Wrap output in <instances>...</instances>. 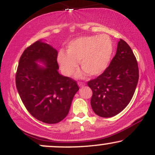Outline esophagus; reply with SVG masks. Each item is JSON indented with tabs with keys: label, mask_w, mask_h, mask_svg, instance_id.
I'll use <instances>...</instances> for the list:
<instances>
[{
	"label": "esophagus",
	"mask_w": 155,
	"mask_h": 155,
	"mask_svg": "<svg viewBox=\"0 0 155 155\" xmlns=\"http://www.w3.org/2000/svg\"><path fill=\"white\" fill-rule=\"evenodd\" d=\"M78 85H79V87H83V86H84L85 84L83 82H81V81H79V82H78Z\"/></svg>",
	"instance_id": "esophagus-1"
}]
</instances>
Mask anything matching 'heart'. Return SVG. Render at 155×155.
<instances>
[{
    "instance_id": "heart-1",
    "label": "heart",
    "mask_w": 155,
    "mask_h": 155,
    "mask_svg": "<svg viewBox=\"0 0 155 155\" xmlns=\"http://www.w3.org/2000/svg\"><path fill=\"white\" fill-rule=\"evenodd\" d=\"M113 43L107 35L81 37L68 44L67 52L60 51L58 54V62L61 71L65 76H71L80 63L82 72L77 76L81 77L90 74L98 76L107 68L112 54Z\"/></svg>"
}]
</instances>
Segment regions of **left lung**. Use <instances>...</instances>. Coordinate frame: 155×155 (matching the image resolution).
I'll list each match as a JSON object with an SVG mask.
<instances>
[{
    "label": "left lung",
    "mask_w": 155,
    "mask_h": 155,
    "mask_svg": "<svg viewBox=\"0 0 155 155\" xmlns=\"http://www.w3.org/2000/svg\"><path fill=\"white\" fill-rule=\"evenodd\" d=\"M138 77L136 57L128 44L120 39L108 67L87 82L92 91L90 104L93 111L105 118L120 113L130 102Z\"/></svg>",
    "instance_id": "1"
}]
</instances>
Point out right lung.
<instances>
[{"instance_id":"right-lung-1","label":"right lung","mask_w":155,"mask_h":155,"mask_svg":"<svg viewBox=\"0 0 155 155\" xmlns=\"http://www.w3.org/2000/svg\"><path fill=\"white\" fill-rule=\"evenodd\" d=\"M57 58L54 48L37 41L23 51L16 73V86L23 104L32 116L47 124L58 123L67 116L79 90L75 80L58 73Z\"/></svg>"}]
</instances>
